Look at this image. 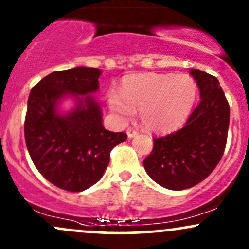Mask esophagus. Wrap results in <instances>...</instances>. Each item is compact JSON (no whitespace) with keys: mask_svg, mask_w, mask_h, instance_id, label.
Listing matches in <instances>:
<instances>
[{"mask_svg":"<svg viewBox=\"0 0 249 249\" xmlns=\"http://www.w3.org/2000/svg\"><path fill=\"white\" fill-rule=\"evenodd\" d=\"M126 133H127V137L133 138V137H136V136L138 135V131H137V130H135V129H129L126 131Z\"/></svg>","mask_w":249,"mask_h":249,"instance_id":"34e87169","label":"esophagus"}]
</instances>
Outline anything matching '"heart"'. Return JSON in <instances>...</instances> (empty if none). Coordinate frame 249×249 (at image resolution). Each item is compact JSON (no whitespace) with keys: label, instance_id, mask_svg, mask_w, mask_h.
Listing matches in <instances>:
<instances>
[{"label":"heart","instance_id":"heart-1","mask_svg":"<svg viewBox=\"0 0 249 249\" xmlns=\"http://www.w3.org/2000/svg\"><path fill=\"white\" fill-rule=\"evenodd\" d=\"M197 83L187 74L145 72L124 78L120 93L109 90L107 105L122 122L140 111L143 127L150 132H169L181 126L197 98Z\"/></svg>","mask_w":249,"mask_h":249}]
</instances>
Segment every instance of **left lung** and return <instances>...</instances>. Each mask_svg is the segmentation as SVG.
Here are the masks:
<instances>
[{"label": "left lung", "mask_w": 249, "mask_h": 249, "mask_svg": "<svg viewBox=\"0 0 249 249\" xmlns=\"http://www.w3.org/2000/svg\"><path fill=\"white\" fill-rule=\"evenodd\" d=\"M190 74L197 82L200 103L182 129L154 138L143 161L149 177L168 190L196 186L216 168L224 153L230 108L218 80L199 69Z\"/></svg>", "instance_id": "8db88e82"}]
</instances>
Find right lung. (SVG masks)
<instances>
[{"instance_id": "right-lung-1", "label": "right lung", "mask_w": 249, "mask_h": 249, "mask_svg": "<svg viewBox=\"0 0 249 249\" xmlns=\"http://www.w3.org/2000/svg\"><path fill=\"white\" fill-rule=\"evenodd\" d=\"M98 68L76 67L54 71L32 88L27 101L25 141L39 173L54 186L70 192L85 191L103 178L109 153L126 141L125 132H111L103 125ZM75 105L61 112V101Z\"/></svg>"}]
</instances>
